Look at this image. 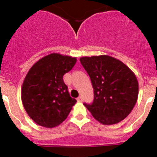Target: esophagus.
Here are the masks:
<instances>
[{
    "mask_svg": "<svg viewBox=\"0 0 157 157\" xmlns=\"http://www.w3.org/2000/svg\"><path fill=\"white\" fill-rule=\"evenodd\" d=\"M77 101H79V102H82V101H83V98H82L81 96H79L78 98H77Z\"/></svg>",
    "mask_w": 157,
    "mask_h": 157,
    "instance_id": "obj_1",
    "label": "esophagus"
}]
</instances>
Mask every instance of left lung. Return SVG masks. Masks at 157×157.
<instances>
[{
    "label": "left lung",
    "mask_w": 157,
    "mask_h": 157,
    "mask_svg": "<svg viewBox=\"0 0 157 157\" xmlns=\"http://www.w3.org/2000/svg\"><path fill=\"white\" fill-rule=\"evenodd\" d=\"M80 61L94 90L93 102L84 103V106L104 125L124 120L138 100V83L132 71L119 59L107 55L81 57Z\"/></svg>",
    "instance_id": "left-lung-1"
}]
</instances>
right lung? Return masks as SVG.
Wrapping results in <instances>:
<instances>
[{
    "mask_svg": "<svg viewBox=\"0 0 157 157\" xmlns=\"http://www.w3.org/2000/svg\"><path fill=\"white\" fill-rule=\"evenodd\" d=\"M76 62L75 57L51 53L34 64L26 74L21 90L22 105L39 126L54 128L60 125L77 102L63 81L64 74Z\"/></svg>",
    "mask_w": 157,
    "mask_h": 157,
    "instance_id": "1",
    "label": "right lung"
}]
</instances>
